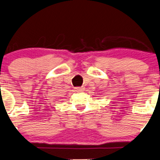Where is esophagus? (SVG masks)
Returning a JSON list of instances; mask_svg holds the SVG:
<instances>
[{"mask_svg": "<svg viewBox=\"0 0 160 160\" xmlns=\"http://www.w3.org/2000/svg\"><path fill=\"white\" fill-rule=\"evenodd\" d=\"M75 91H76V92L83 91V88H75Z\"/></svg>", "mask_w": 160, "mask_h": 160, "instance_id": "34e87169", "label": "esophagus"}]
</instances>
